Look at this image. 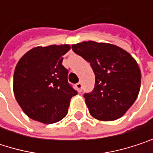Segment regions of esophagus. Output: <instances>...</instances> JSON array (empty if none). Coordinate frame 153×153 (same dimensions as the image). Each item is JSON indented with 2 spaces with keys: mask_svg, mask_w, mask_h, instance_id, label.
<instances>
[{
  "mask_svg": "<svg viewBox=\"0 0 153 153\" xmlns=\"http://www.w3.org/2000/svg\"><path fill=\"white\" fill-rule=\"evenodd\" d=\"M75 88H76L78 92H80V91H81V88H82V84H81V82H78L76 85H75Z\"/></svg>",
  "mask_w": 153,
  "mask_h": 153,
  "instance_id": "34e87169",
  "label": "esophagus"
}]
</instances>
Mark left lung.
Listing matches in <instances>:
<instances>
[{
    "instance_id": "obj_1",
    "label": "left lung",
    "mask_w": 153,
    "mask_h": 153,
    "mask_svg": "<svg viewBox=\"0 0 153 153\" xmlns=\"http://www.w3.org/2000/svg\"><path fill=\"white\" fill-rule=\"evenodd\" d=\"M74 53L88 61L95 74V87L84 98L89 113L99 120L122 117L136 101L141 71L133 56L120 47L96 42L74 44Z\"/></svg>"
}]
</instances>
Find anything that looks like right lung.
Here are the masks:
<instances>
[{
  "label": "right lung",
  "instance_id": "1",
  "mask_svg": "<svg viewBox=\"0 0 153 153\" xmlns=\"http://www.w3.org/2000/svg\"><path fill=\"white\" fill-rule=\"evenodd\" d=\"M69 45L36 47L18 61L13 90L24 112L31 119L56 123L64 119L77 91L68 82V70L62 65Z\"/></svg>",
  "mask_w": 153,
  "mask_h": 153
}]
</instances>
